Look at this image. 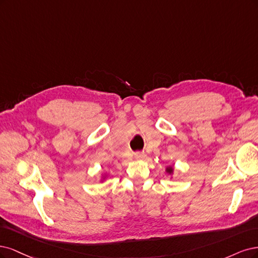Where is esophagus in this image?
I'll list each match as a JSON object with an SVG mask.
<instances>
[{"mask_svg": "<svg viewBox=\"0 0 258 258\" xmlns=\"http://www.w3.org/2000/svg\"><path fill=\"white\" fill-rule=\"evenodd\" d=\"M145 153L144 152H136L135 154H134V157L136 160H143V159H145Z\"/></svg>", "mask_w": 258, "mask_h": 258, "instance_id": "1", "label": "esophagus"}]
</instances>
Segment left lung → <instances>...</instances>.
<instances>
[{"label":"left lung","instance_id":"8db88e82","mask_svg":"<svg viewBox=\"0 0 258 258\" xmlns=\"http://www.w3.org/2000/svg\"><path fill=\"white\" fill-rule=\"evenodd\" d=\"M165 172H167L168 174H170V179H171V178H172V174H173V172H174V167H173V166H171V165L166 166Z\"/></svg>","mask_w":258,"mask_h":258}]
</instances>
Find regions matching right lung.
I'll return each mask as SVG.
<instances>
[{
	"label": "right lung",
	"instance_id": "right-lung-1",
	"mask_svg": "<svg viewBox=\"0 0 258 258\" xmlns=\"http://www.w3.org/2000/svg\"><path fill=\"white\" fill-rule=\"evenodd\" d=\"M107 177H108V173H104V174H102V177H101V182H104L106 179H107Z\"/></svg>",
	"mask_w": 258,
	"mask_h": 258
}]
</instances>
